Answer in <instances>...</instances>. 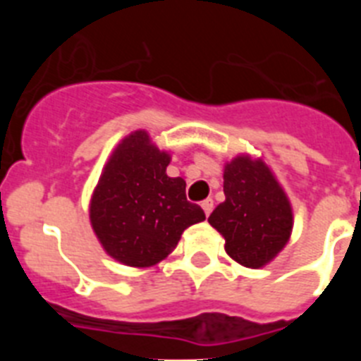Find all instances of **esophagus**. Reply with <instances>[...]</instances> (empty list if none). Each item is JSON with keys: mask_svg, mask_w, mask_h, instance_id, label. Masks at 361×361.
<instances>
[{"mask_svg": "<svg viewBox=\"0 0 361 361\" xmlns=\"http://www.w3.org/2000/svg\"><path fill=\"white\" fill-rule=\"evenodd\" d=\"M200 206H202L204 213H206V215H209V213H212V209H213V200L212 199L202 200V204H200Z\"/></svg>", "mask_w": 361, "mask_h": 361, "instance_id": "1", "label": "esophagus"}]
</instances>
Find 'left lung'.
<instances>
[{
	"mask_svg": "<svg viewBox=\"0 0 361 361\" xmlns=\"http://www.w3.org/2000/svg\"><path fill=\"white\" fill-rule=\"evenodd\" d=\"M224 195L208 220L224 237L226 253L245 267L266 266L291 237L288 195L266 162L250 155L226 164Z\"/></svg>",
	"mask_w": 361,
	"mask_h": 361,
	"instance_id": "1",
	"label": "left lung"
}]
</instances>
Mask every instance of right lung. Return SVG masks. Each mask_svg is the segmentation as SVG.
I'll use <instances>...</instances> for the list:
<instances>
[{
    "label": "right lung",
    "mask_w": 361,
    "mask_h": 361,
    "mask_svg": "<svg viewBox=\"0 0 361 361\" xmlns=\"http://www.w3.org/2000/svg\"><path fill=\"white\" fill-rule=\"evenodd\" d=\"M170 153L152 145L145 130L119 142L104 166L90 202V222L117 262L149 267L177 247L191 224L206 219L186 199V183L168 177Z\"/></svg>",
    "instance_id": "obj_1"
}]
</instances>
